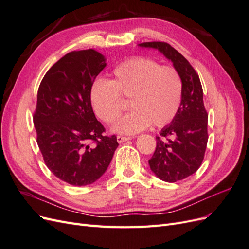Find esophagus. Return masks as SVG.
Wrapping results in <instances>:
<instances>
[{
	"mask_svg": "<svg viewBox=\"0 0 249 249\" xmlns=\"http://www.w3.org/2000/svg\"><path fill=\"white\" fill-rule=\"evenodd\" d=\"M117 142H119V143H123V142H125V141H127V140H130L131 139V137H124V136H117Z\"/></svg>",
	"mask_w": 249,
	"mask_h": 249,
	"instance_id": "1",
	"label": "esophagus"
}]
</instances>
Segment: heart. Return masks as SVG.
I'll use <instances>...</instances> for the list:
<instances>
[{
	"label": "heart",
	"instance_id": "1",
	"mask_svg": "<svg viewBox=\"0 0 249 249\" xmlns=\"http://www.w3.org/2000/svg\"><path fill=\"white\" fill-rule=\"evenodd\" d=\"M111 77V81L95 80L89 96L96 116L106 124L115 122L124 110L119 95L130 99L132 111L112 126V132L134 135L152 124L162 127L176 117L183 96V81L176 69L135 57L114 67Z\"/></svg>",
	"mask_w": 249,
	"mask_h": 249
}]
</instances>
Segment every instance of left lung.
Wrapping results in <instances>:
<instances>
[{"instance_id": "8db88e82", "label": "left lung", "mask_w": 249, "mask_h": 249, "mask_svg": "<svg viewBox=\"0 0 249 249\" xmlns=\"http://www.w3.org/2000/svg\"><path fill=\"white\" fill-rule=\"evenodd\" d=\"M158 50L172 62L183 81V96L172 122L156 137L157 147L148 161L157 178L167 183L184 179L199 168L208 143V113L200 80L188 60L166 42L138 44Z\"/></svg>"}]
</instances>
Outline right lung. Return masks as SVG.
Masks as SVG:
<instances>
[{
	"label": "right lung",
	"instance_id": "1",
	"mask_svg": "<svg viewBox=\"0 0 249 249\" xmlns=\"http://www.w3.org/2000/svg\"><path fill=\"white\" fill-rule=\"evenodd\" d=\"M106 65V58L95 50L71 52L44 74L37 92V144L48 168L72 186L99 179L118 146L114 135H104L89 96L90 86Z\"/></svg>",
	"mask_w": 249,
	"mask_h": 249
}]
</instances>
